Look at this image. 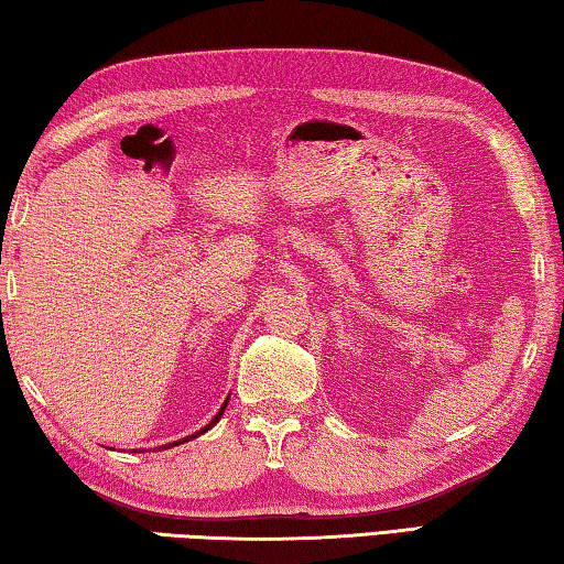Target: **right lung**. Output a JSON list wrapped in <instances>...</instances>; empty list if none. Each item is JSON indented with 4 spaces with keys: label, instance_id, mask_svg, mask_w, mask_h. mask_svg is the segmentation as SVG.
I'll use <instances>...</instances> for the list:
<instances>
[{
    "label": "right lung",
    "instance_id": "1",
    "mask_svg": "<svg viewBox=\"0 0 564 564\" xmlns=\"http://www.w3.org/2000/svg\"><path fill=\"white\" fill-rule=\"evenodd\" d=\"M226 405H228V400H226V402H223V408H220V412L216 414V417H214V420H210V424H206V427H204V430H200V432H196V434H191V437H186L184 442H188V440H194V437H198V434H204L206 430H210V427H214V424H216V422L220 420V414H223V410H226ZM178 444H182V442H178Z\"/></svg>",
    "mask_w": 564,
    "mask_h": 564
}]
</instances>
